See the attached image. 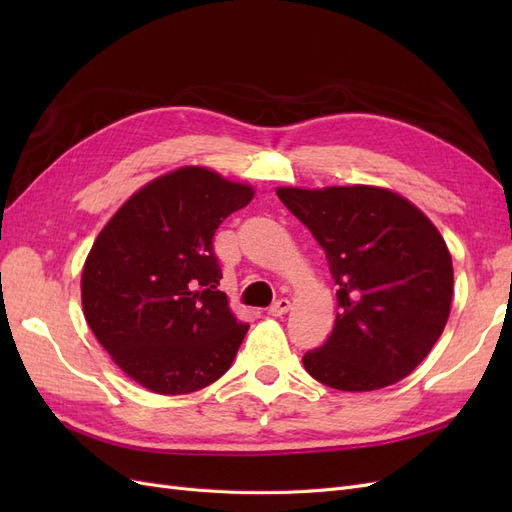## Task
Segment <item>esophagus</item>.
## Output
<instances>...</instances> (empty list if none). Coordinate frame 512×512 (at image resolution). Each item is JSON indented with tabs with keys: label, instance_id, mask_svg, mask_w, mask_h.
Wrapping results in <instances>:
<instances>
[{
	"label": "esophagus",
	"instance_id": "esophagus-1",
	"mask_svg": "<svg viewBox=\"0 0 512 512\" xmlns=\"http://www.w3.org/2000/svg\"><path fill=\"white\" fill-rule=\"evenodd\" d=\"M288 309H290V301H288V299H277V301L269 307V316L280 318V316L288 314Z\"/></svg>",
	"mask_w": 512,
	"mask_h": 512
}]
</instances>
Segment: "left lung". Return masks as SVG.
Returning <instances> with one entry per match:
<instances>
[{
  "label": "left lung",
  "mask_w": 512,
  "mask_h": 512,
  "mask_svg": "<svg viewBox=\"0 0 512 512\" xmlns=\"http://www.w3.org/2000/svg\"><path fill=\"white\" fill-rule=\"evenodd\" d=\"M277 196L320 243L337 284L335 327L305 352L307 374L354 393L404 380L451 314L453 260L438 228L408 198L374 185Z\"/></svg>",
  "instance_id": "1"
}]
</instances>
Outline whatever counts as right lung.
I'll return each instance as SVG.
<instances>
[{
    "mask_svg": "<svg viewBox=\"0 0 512 512\" xmlns=\"http://www.w3.org/2000/svg\"><path fill=\"white\" fill-rule=\"evenodd\" d=\"M254 198L205 166L149 181L91 247L83 314L117 367L147 391L185 395L222 378L250 329L218 290L213 235Z\"/></svg>",
    "mask_w": 512,
    "mask_h": 512,
    "instance_id": "right-lung-1",
    "label": "right lung"
}]
</instances>
